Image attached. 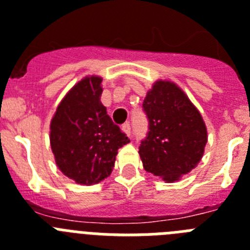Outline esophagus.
I'll return each mask as SVG.
<instances>
[{
  "mask_svg": "<svg viewBox=\"0 0 250 250\" xmlns=\"http://www.w3.org/2000/svg\"><path fill=\"white\" fill-rule=\"evenodd\" d=\"M121 129H123V131L125 132L127 136H131V126H130V124H124Z\"/></svg>",
  "mask_w": 250,
  "mask_h": 250,
  "instance_id": "obj_1",
  "label": "esophagus"
}]
</instances>
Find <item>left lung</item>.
I'll list each match as a JSON object with an SVG mask.
<instances>
[{"mask_svg": "<svg viewBox=\"0 0 250 250\" xmlns=\"http://www.w3.org/2000/svg\"><path fill=\"white\" fill-rule=\"evenodd\" d=\"M143 111L149 121L139 146L147 173L173 183L193 170L204 152L208 135L202 115L178 86L158 81L147 92Z\"/></svg>", "mask_w": 250, "mask_h": 250, "instance_id": "obj_1", "label": "left lung"}]
</instances>
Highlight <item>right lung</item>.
Listing matches in <instances>:
<instances>
[{"label":"right lung","mask_w":250,"mask_h":250,"mask_svg":"<svg viewBox=\"0 0 250 250\" xmlns=\"http://www.w3.org/2000/svg\"><path fill=\"white\" fill-rule=\"evenodd\" d=\"M101 81L90 76L77 83L51 120V149L57 167L77 184H98L107 178L118 150L130 141L101 104Z\"/></svg>","instance_id":"obj_1"}]
</instances>
